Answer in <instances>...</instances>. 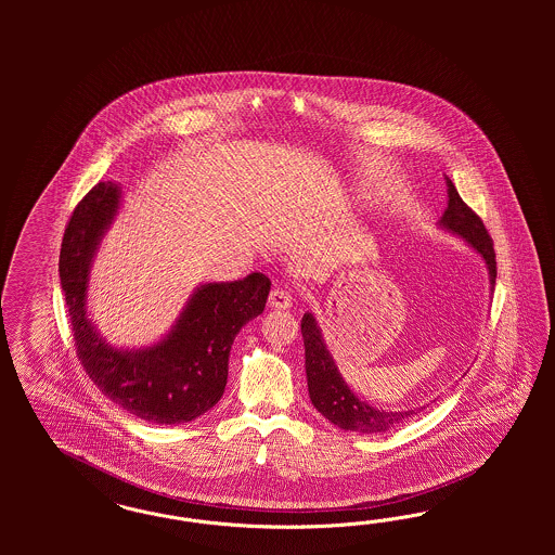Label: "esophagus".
<instances>
[{
    "mask_svg": "<svg viewBox=\"0 0 555 555\" xmlns=\"http://www.w3.org/2000/svg\"><path fill=\"white\" fill-rule=\"evenodd\" d=\"M270 307H274V309H288L291 305H293V297L283 291V288H274L272 293H270L269 297Z\"/></svg>",
    "mask_w": 555,
    "mask_h": 555,
    "instance_id": "1",
    "label": "esophagus"
}]
</instances>
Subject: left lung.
Here are the masks:
<instances>
[{"label": "left lung", "mask_w": 555, "mask_h": 555, "mask_svg": "<svg viewBox=\"0 0 555 555\" xmlns=\"http://www.w3.org/2000/svg\"><path fill=\"white\" fill-rule=\"evenodd\" d=\"M448 183V207L437 225L452 234L460 235L474 253L487 264L490 291L496 283V256L492 248V237L488 235L482 219L478 218L466 203L462 202L454 183ZM302 344H305V372L311 403L327 421L339 429L356 434H385L388 429L415 417L425 406L406 411H385L358 399L352 388L344 380L336 366L334 356L327 350L321 327L313 313H305L301 320Z\"/></svg>", "instance_id": "obj_1"}]
</instances>
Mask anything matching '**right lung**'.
Returning a JSON list of instances; mask_svg holds the SVG:
<instances>
[{
    "instance_id": "right-lung-1",
    "label": "right lung",
    "mask_w": 555,
    "mask_h": 555,
    "mask_svg": "<svg viewBox=\"0 0 555 555\" xmlns=\"http://www.w3.org/2000/svg\"><path fill=\"white\" fill-rule=\"evenodd\" d=\"M119 203L118 183H98L75 207L63 235L59 276L77 356L101 392L138 420L189 423L221 399L232 344L264 311L269 276L253 272L232 283L199 285L163 339L138 350L114 348L89 320L87 288L93 258Z\"/></svg>"
}]
</instances>
